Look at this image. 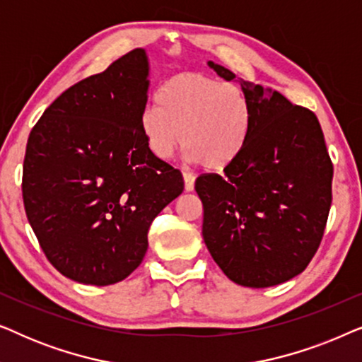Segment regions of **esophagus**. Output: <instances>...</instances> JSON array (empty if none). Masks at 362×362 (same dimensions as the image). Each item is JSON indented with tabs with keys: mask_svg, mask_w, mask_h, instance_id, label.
<instances>
[{
	"mask_svg": "<svg viewBox=\"0 0 362 362\" xmlns=\"http://www.w3.org/2000/svg\"><path fill=\"white\" fill-rule=\"evenodd\" d=\"M182 177H185V189L186 191H192L194 189V175H192V173H187V171H185L182 173Z\"/></svg>",
	"mask_w": 362,
	"mask_h": 362,
	"instance_id": "1",
	"label": "esophagus"
}]
</instances>
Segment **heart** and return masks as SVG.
Returning a JSON list of instances; mask_svg holds the SVG:
<instances>
[{
	"label": "heart",
	"instance_id": "1",
	"mask_svg": "<svg viewBox=\"0 0 362 362\" xmlns=\"http://www.w3.org/2000/svg\"><path fill=\"white\" fill-rule=\"evenodd\" d=\"M252 125V103L239 87L197 72L168 78L141 115L143 135L156 158H171L182 140L191 160L211 170L237 160Z\"/></svg>",
	"mask_w": 362,
	"mask_h": 362
}]
</instances>
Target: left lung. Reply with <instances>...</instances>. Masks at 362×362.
I'll return each instance as SVG.
<instances>
[{
    "instance_id": "1",
    "label": "left lung",
    "mask_w": 362,
    "mask_h": 362,
    "mask_svg": "<svg viewBox=\"0 0 362 362\" xmlns=\"http://www.w3.org/2000/svg\"><path fill=\"white\" fill-rule=\"evenodd\" d=\"M226 81L235 76L209 62ZM254 110L244 151L224 175L196 180L202 237L237 285L265 288L293 279L313 259L331 207L333 163L318 118L280 92L242 81Z\"/></svg>"
}]
</instances>
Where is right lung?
Here are the masks:
<instances>
[{"label":"right lung","mask_w":362,"mask_h":362,"mask_svg":"<svg viewBox=\"0 0 362 362\" xmlns=\"http://www.w3.org/2000/svg\"><path fill=\"white\" fill-rule=\"evenodd\" d=\"M146 77V54L133 49L69 87L29 133L28 221L54 269L78 284L127 279L146 254L153 219L185 189L181 171L143 135Z\"/></svg>","instance_id":"obj_1"}]
</instances>
